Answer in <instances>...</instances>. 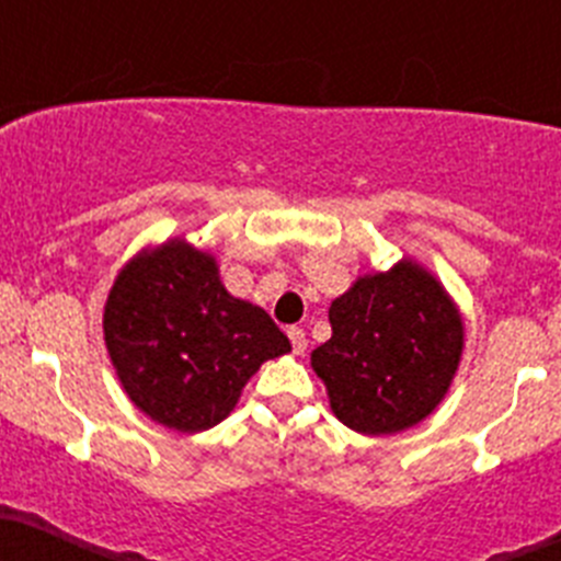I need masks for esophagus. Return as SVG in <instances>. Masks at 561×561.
<instances>
[{
	"instance_id": "esophagus-1",
	"label": "esophagus",
	"mask_w": 561,
	"mask_h": 561,
	"mask_svg": "<svg viewBox=\"0 0 561 561\" xmlns=\"http://www.w3.org/2000/svg\"><path fill=\"white\" fill-rule=\"evenodd\" d=\"M286 333H289V341H291V350H295V355H302V352L308 350L306 330H302V328H289V330H286Z\"/></svg>"
}]
</instances>
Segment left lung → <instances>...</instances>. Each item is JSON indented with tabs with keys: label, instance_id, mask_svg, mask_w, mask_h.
I'll return each instance as SVG.
<instances>
[{
	"label": "left lung",
	"instance_id": "left-lung-1",
	"mask_svg": "<svg viewBox=\"0 0 561 561\" xmlns=\"http://www.w3.org/2000/svg\"><path fill=\"white\" fill-rule=\"evenodd\" d=\"M333 335L311 352L335 419L360 435L424 421L449 391L462 355V319L415 261L357 277L330 306Z\"/></svg>",
	"mask_w": 561,
	"mask_h": 561
}]
</instances>
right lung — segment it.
I'll return each mask as SVG.
<instances>
[{
	"label": "right lung",
	"mask_w": 561,
	"mask_h": 561,
	"mask_svg": "<svg viewBox=\"0 0 561 561\" xmlns=\"http://www.w3.org/2000/svg\"><path fill=\"white\" fill-rule=\"evenodd\" d=\"M104 341L131 402L179 432L220 424L259 366L291 350L264 308L228 295L215 255L184 239L142 250L121 270Z\"/></svg>",
	"instance_id": "obj_1"
}]
</instances>
